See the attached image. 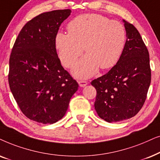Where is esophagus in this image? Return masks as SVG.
Returning <instances> with one entry per match:
<instances>
[{"label": "esophagus", "mask_w": 160, "mask_h": 160, "mask_svg": "<svg viewBox=\"0 0 160 160\" xmlns=\"http://www.w3.org/2000/svg\"><path fill=\"white\" fill-rule=\"evenodd\" d=\"M78 82L80 87H85L86 85H88V82L85 81V80H79Z\"/></svg>", "instance_id": "obj_1"}]
</instances>
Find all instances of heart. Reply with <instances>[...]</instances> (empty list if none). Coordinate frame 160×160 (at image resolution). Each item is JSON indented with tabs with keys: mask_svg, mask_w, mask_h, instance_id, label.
Returning <instances> with one entry per match:
<instances>
[{
	"mask_svg": "<svg viewBox=\"0 0 160 160\" xmlns=\"http://www.w3.org/2000/svg\"><path fill=\"white\" fill-rule=\"evenodd\" d=\"M69 33H58L55 47L59 58L67 68H72L83 52L87 55L77 63L74 73L88 78L99 69H108L118 63L125 46L126 30L122 23L98 14H81L67 26Z\"/></svg>",
	"mask_w": 160,
	"mask_h": 160,
	"instance_id": "b5f03b06",
	"label": "heart"
}]
</instances>
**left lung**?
<instances>
[{"label": "left lung", "mask_w": 160, "mask_h": 160, "mask_svg": "<svg viewBox=\"0 0 160 160\" xmlns=\"http://www.w3.org/2000/svg\"><path fill=\"white\" fill-rule=\"evenodd\" d=\"M123 22L127 41L120 59L107 74L91 82L97 90L96 111L110 123L127 120L140 111L152 79L148 49L137 28Z\"/></svg>", "instance_id": "8db88e82"}]
</instances>
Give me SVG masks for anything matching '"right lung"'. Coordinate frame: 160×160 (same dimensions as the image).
Returning a JSON list of instances; mask_svg holds the SVG:
<instances>
[{"mask_svg":"<svg viewBox=\"0 0 160 160\" xmlns=\"http://www.w3.org/2000/svg\"><path fill=\"white\" fill-rule=\"evenodd\" d=\"M70 9L44 12L29 20L16 39L9 58L8 84L28 118L53 123L64 116L79 85L61 66L55 37Z\"/></svg>","mask_w":160,"mask_h":160,"instance_id":"right-lung-1","label":"right lung"}]
</instances>
